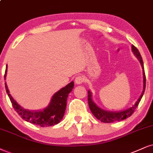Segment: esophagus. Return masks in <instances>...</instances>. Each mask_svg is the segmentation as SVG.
Masks as SVG:
<instances>
[{"label": "esophagus", "mask_w": 153, "mask_h": 153, "mask_svg": "<svg viewBox=\"0 0 153 153\" xmlns=\"http://www.w3.org/2000/svg\"><path fill=\"white\" fill-rule=\"evenodd\" d=\"M84 78L83 76H77L75 78V83L76 84H81L84 82Z\"/></svg>", "instance_id": "esophagus-1"}]
</instances>
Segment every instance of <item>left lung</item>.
I'll list each match as a JSON object with an SVG mask.
<instances>
[{
    "instance_id": "1",
    "label": "left lung",
    "mask_w": 153,
    "mask_h": 153,
    "mask_svg": "<svg viewBox=\"0 0 153 153\" xmlns=\"http://www.w3.org/2000/svg\"><path fill=\"white\" fill-rule=\"evenodd\" d=\"M132 52H133L134 55L137 58V59L140 62L141 67L143 69V89L142 94L138 98L137 101L135 102L134 105L132 107H130L128 109H126L124 111H105L103 109L101 108L100 107L96 104L94 102L93 99H92V93L91 91L88 90V105H89V108L91 110V113L98 120L103 123H114L116 121H120V120H124L126 118H128L133 114L134 112L135 109L137 108V105L140 103L141 99H142L143 94L145 92L146 89V74H145L144 71V65H143V62L142 59V56H141L140 52L137 49L135 48L134 45H132Z\"/></svg>"
}]
</instances>
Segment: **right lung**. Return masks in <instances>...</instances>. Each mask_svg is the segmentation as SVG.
<instances>
[{"label": "right lung", "instance_id": "right-lung-1", "mask_svg": "<svg viewBox=\"0 0 153 153\" xmlns=\"http://www.w3.org/2000/svg\"><path fill=\"white\" fill-rule=\"evenodd\" d=\"M7 66L5 69L4 75L5 80L6 79ZM74 82H71L65 87L62 88L56 91L52 96L50 102L46 108L38 111H32L25 109L20 106L15 101L12 96L10 94L6 82L5 83V89L12 103L13 108L16 111L19 116L25 120L26 121L33 123L35 125L39 126L41 127H48V126H54L59 123L65 115L66 106H67V100L69 94L72 91Z\"/></svg>", "mask_w": 153, "mask_h": 153}]
</instances>
